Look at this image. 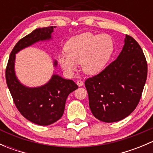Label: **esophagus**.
<instances>
[{
	"mask_svg": "<svg viewBox=\"0 0 153 153\" xmlns=\"http://www.w3.org/2000/svg\"><path fill=\"white\" fill-rule=\"evenodd\" d=\"M77 85L78 86H82L84 85V82H83L82 81H81V80H78V81H77Z\"/></svg>",
	"mask_w": 153,
	"mask_h": 153,
	"instance_id": "34e87169",
	"label": "esophagus"
}]
</instances>
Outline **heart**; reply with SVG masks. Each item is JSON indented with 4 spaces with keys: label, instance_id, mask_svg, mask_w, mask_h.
Here are the masks:
<instances>
[{
    "label": "heart",
    "instance_id": "heart-1",
    "mask_svg": "<svg viewBox=\"0 0 153 153\" xmlns=\"http://www.w3.org/2000/svg\"><path fill=\"white\" fill-rule=\"evenodd\" d=\"M65 52L58 55L62 69L72 74L81 64V69L87 75H95L101 72L113 52V41L106 34L96 35L84 32L71 38L66 43Z\"/></svg>",
    "mask_w": 153,
    "mask_h": 153
}]
</instances>
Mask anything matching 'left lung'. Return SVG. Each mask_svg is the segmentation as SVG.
I'll use <instances>...</instances> for the list:
<instances>
[{"label": "left lung", "instance_id": "1", "mask_svg": "<svg viewBox=\"0 0 153 153\" xmlns=\"http://www.w3.org/2000/svg\"><path fill=\"white\" fill-rule=\"evenodd\" d=\"M147 77V63L137 41L126 35L118 58L98 75L86 80L89 105L101 121H119L139 103Z\"/></svg>", "mask_w": 153, "mask_h": 153}]
</instances>
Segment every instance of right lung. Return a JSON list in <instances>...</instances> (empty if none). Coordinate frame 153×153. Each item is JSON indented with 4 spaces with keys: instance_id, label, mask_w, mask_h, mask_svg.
<instances>
[{
    "instance_id": "right-lung-1",
    "label": "right lung",
    "mask_w": 153,
    "mask_h": 153,
    "mask_svg": "<svg viewBox=\"0 0 153 153\" xmlns=\"http://www.w3.org/2000/svg\"><path fill=\"white\" fill-rule=\"evenodd\" d=\"M55 27L36 29L21 38L11 52L6 69L7 84L17 109L29 121L41 126L53 124L62 117L68 95L78 86L72 80L64 79L55 74L41 86L28 87L23 85L15 75V54L38 41L52 39ZM57 64L55 60L54 66L56 67Z\"/></svg>"
}]
</instances>
